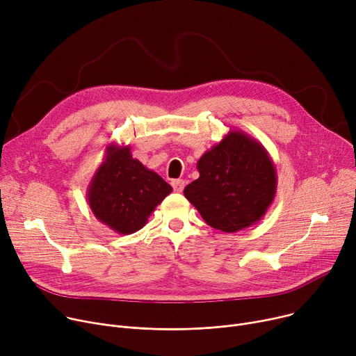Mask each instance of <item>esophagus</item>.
<instances>
[{"label":"esophagus","instance_id":"esophagus-1","mask_svg":"<svg viewBox=\"0 0 356 356\" xmlns=\"http://www.w3.org/2000/svg\"><path fill=\"white\" fill-rule=\"evenodd\" d=\"M171 185H172L175 193H182V189H184V186H185V181H184V179H174V181L171 182Z\"/></svg>","mask_w":356,"mask_h":356}]
</instances>
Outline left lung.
Returning a JSON list of instances; mask_svg holds the SVG:
<instances>
[{
  "label": "left lung",
  "instance_id": "left-lung-1",
  "mask_svg": "<svg viewBox=\"0 0 356 356\" xmlns=\"http://www.w3.org/2000/svg\"><path fill=\"white\" fill-rule=\"evenodd\" d=\"M200 178L184 195L204 221L224 232L257 224L277 194L278 177L265 147L247 132L234 129L197 162Z\"/></svg>",
  "mask_w": 356,
  "mask_h": 356
}]
</instances>
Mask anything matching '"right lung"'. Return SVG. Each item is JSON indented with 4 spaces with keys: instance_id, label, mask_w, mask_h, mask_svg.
Masks as SVG:
<instances>
[{
    "instance_id": "add662e5",
    "label": "right lung",
    "mask_w": 356,
    "mask_h": 356,
    "mask_svg": "<svg viewBox=\"0 0 356 356\" xmlns=\"http://www.w3.org/2000/svg\"><path fill=\"white\" fill-rule=\"evenodd\" d=\"M171 193L170 184L132 158L128 145L109 144L90 181L87 200L99 222L129 235L148 222L154 209Z\"/></svg>"
}]
</instances>
